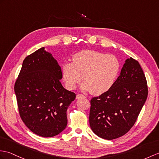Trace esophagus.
I'll return each mask as SVG.
<instances>
[{
    "label": "esophagus",
    "instance_id": "esophagus-1",
    "mask_svg": "<svg viewBox=\"0 0 159 159\" xmlns=\"http://www.w3.org/2000/svg\"><path fill=\"white\" fill-rule=\"evenodd\" d=\"M85 98V96H84V95H83V94H78L76 95L77 99H80V98Z\"/></svg>",
    "mask_w": 159,
    "mask_h": 159
}]
</instances>
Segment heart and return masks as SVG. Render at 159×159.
I'll return each instance as SVG.
<instances>
[{"instance_id": "1", "label": "heart", "mask_w": 159, "mask_h": 159, "mask_svg": "<svg viewBox=\"0 0 159 159\" xmlns=\"http://www.w3.org/2000/svg\"><path fill=\"white\" fill-rule=\"evenodd\" d=\"M120 69V61L115 55L84 50L74 55L72 62H64L61 71L69 89H75L83 76V89L90 91L93 95H100L111 89Z\"/></svg>"}]
</instances>
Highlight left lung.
<instances>
[{
  "mask_svg": "<svg viewBox=\"0 0 159 159\" xmlns=\"http://www.w3.org/2000/svg\"><path fill=\"white\" fill-rule=\"evenodd\" d=\"M148 93L146 79L139 62L127 59L111 89L91 99L92 131L108 140L126 134L136 122Z\"/></svg>",
  "mask_w": 159,
  "mask_h": 159,
  "instance_id": "left-lung-1",
  "label": "left lung"
}]
</instances>
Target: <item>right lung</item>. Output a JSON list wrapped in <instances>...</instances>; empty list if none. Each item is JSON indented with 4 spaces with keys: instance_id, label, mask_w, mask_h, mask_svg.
<instances>
[{
    "instance_id": "right-lung-1",
    "label": "right lung",
    "mask_w": 159,
    "mask_h": 159,
    "mask_svg": "<svg viewBox=\"0 0 159 159\" xmlns=\"http://www.w3.org/2000/svg\"><path fill=\"white\" fill-rule=\"evenodd\" d=\"M61 67L42 47L24 59L14 90L20 116L34 134L58 135L67 126L66 111L76 94L60 83Z\"/></svg>"
}]
</instances>
